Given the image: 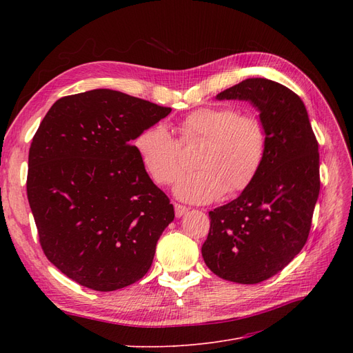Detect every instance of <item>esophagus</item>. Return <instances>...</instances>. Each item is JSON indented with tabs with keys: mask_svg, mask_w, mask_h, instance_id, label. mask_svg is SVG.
Instances as JSON below:
<instances>
[{
	"mask_svg": "<svg viewBox=\"0 0 353 353\" xmlns=\"http://www.w3.org/2000/svg\"><path fill=\"white\" fill-rule=\"evenodd\" d=\"M174 212H176V217H181V216H184V214L189 212V208L181 206V205H179V203H176V205H174Z\"/></svg>",
	"mask_w": 353,
	"mask_h": 353,
	"instance_id": "esophagus-1",
	"label": "esophagus"
}]
</instances>
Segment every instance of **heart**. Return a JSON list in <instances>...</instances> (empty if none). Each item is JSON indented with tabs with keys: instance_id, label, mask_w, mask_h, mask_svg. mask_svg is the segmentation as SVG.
<instances>
[{
	"instance_id": "b5f03b06",
	"label": "heart",
	"mask_w": 353,
	"mask_h": 353,
	"mask_svg": "<svg viewBox=\"0 0 353 353\" xmlns=\"http://www.w3.org/2000/svg\"><path fill=\"white\" fill-rule=\"evenodd\" d=\"M179 141L164 125L145 127L134 139V148L150 177L161 186L173 183L183 170L181 148L200 144L196 172L174 186L179 199L209 203L223 192L245 190L261 169L266 150V132L254 114H239L230 105L200 107L177 123Z\"/></svg>"
}]
</instances>
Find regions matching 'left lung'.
I'll return each mask as SVG.
<instances>
[{
	"label": "left lung",
	"instance_id": "left-lung-1",
	"mask_svg": "<svg viewBox=\"0 0 353 353\" xmlns=\"http://www.w3.org/2000/svg\"><path fill=\"white\" fill-rule=\"evenodd\" d=\"M216 99L257 108L266 150L242 194L209 212L201 254L221 279L261 283L286 268L307 240L321 190L318 140L301 97L279 83L248 79Z\"/></svg>",
	"mask_w": 353,
	"mask_h": 353
}]
</instances>
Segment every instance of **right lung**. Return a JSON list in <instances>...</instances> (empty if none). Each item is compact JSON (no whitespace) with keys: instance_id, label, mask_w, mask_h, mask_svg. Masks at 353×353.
Masks as SVG:
<instances>
[{"instance_id":"add662e5","label":"right lung","mask_w":353,"mask_h":353,"mask_svg":"<svg viewBox=\"0 0 353 353\" xmlns=\"http://www.w3.org/2000/svg\"><path fill=\"white\" fill-rule=\"evenodd\" d=\"M124 92L97 88L55 101L32 137L27 196L48 261L99 292L150 269L174 219L132 141L170 114Z\"/></svg>"}]
</instances>
